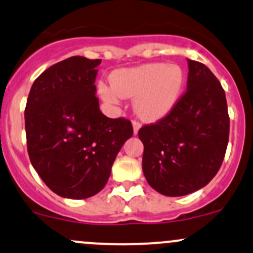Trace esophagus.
<instances>
[{"label":"esophagus","mask_w":253,"mask_h":253,"mask_svg":"<svg viewBox=\"0 0 253 253\" xmlns=\"http://www.w3.org/2000/svg\"><path fill=\"white\" fill-rule=\"evenodd\" d=\"M132 125H133V131H134V134H137L138 131H139V128H140V122L137 120H133Z\"/></svg>","instance_id":"obj_1"}]
</instances>
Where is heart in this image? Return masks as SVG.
I'll return each instance as SVG.
<instances>
[{
  "label": "heart",
  "instance_id": "heart-1",
  "mask_svg": "<svg viewBox=\"0 0 253 253\" xmlns=\"http://www.w3.org/2000/svg\"><path fill=\"white\" fill-rule=\"evenodd\" d=\"M184 82L179 66L148 63L114 72L113 86L101 83L99 93L109 104H119L121 97H135V113L143 120L156 121L175 107Z\"/></svg>",
  "mask_w": 253,
  "mask_h": 253
}]
</instances>
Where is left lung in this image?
<instances>
[{
  "instance_id": "left-lung-1",
  "label": "left lung",
  "mask_w": 253,
  "mask_h": 253,
  "mask_svg": "<svg viewBox=\"0 0 253 253\" xmlns=\"http://www.w3.org/2000/svg\"><path fill=\"white\" fill-rule=\"evenodd\" d=\"M187 88L175 107L138 132L143 171L165 196L190 194L217 174L229 138V115L221 83L207 66L187 60Z\"/></svg>"
}]
</instances>
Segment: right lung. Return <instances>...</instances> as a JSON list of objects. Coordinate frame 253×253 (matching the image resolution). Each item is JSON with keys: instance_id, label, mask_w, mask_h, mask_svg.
<instances>
[{"instance_id": "obj_1", "label": "right lung", "mask_w": 253, "mask_h": 253, "mask_svg": "<svg viewBox=\"0 0 253 253\" xmlns=\"http://www.w3.org/2000/svg\"><path fill=\"white\" fill-rule=\"evenodd\" d=\"M99 63L83 56L55 63L35 80L25 108L30 161L44 184L65 198L98 193L133 135L128 119L107 118L99 110Z\"/></svg>"}]
</instances>
